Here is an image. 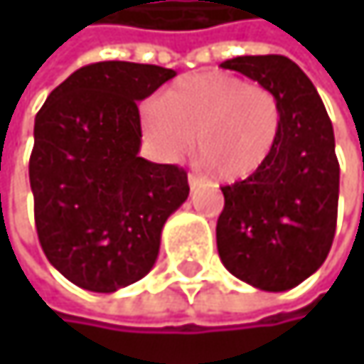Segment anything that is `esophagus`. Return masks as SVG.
I'll list each match as a JSON object with an SVG mask.
<instances>
[{"mask_svg":"<svg viewBox=\"0 0 364 364\" xmlns=\"http://www.w3.org/2000/svg\"><path fill=\"white\" fill-rule=\"evenodd\" d=\"M187 183H189V187H191V189H196V187H198V185L202 183V179H200L198 175L189 173V175H187Z\"/></svg>","mask_w":364,"mask_h":364,"instance_id":"obj_1","label":"esophagus"}]
</instances>
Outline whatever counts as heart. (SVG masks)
I'll return each mask as SVG.
<instances>
[{"instance_id": "1", "label": "heart", "mask_w": 364, "mask_h": 364, "mask_svg": "<svg viewBox=\"0 0 364 364\" xmlns=\"http://www.w3.org/2000/svg\"><path fill=\"white\" fill-rule=\"evenodd\" d=\"M141 128L164 160H181L193 149L225 181L259 175L272 160L280 132L278 97L247 80L208 71L183 77L160 101L141 109Z\"/></svg>"}]
</instances>
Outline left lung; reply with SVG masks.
Instances as JSON below:
<instances>
[{
  "instance_id": "obj_1",
  "label": "left lung",
  "mask_w": 364,
  "mask_h": 364,
  "mask_svg": "<svg viewBox=\"0 0 364 364\" xmlns=\"http://www.w3.org/2000/svg\"><path fill=\"white\" fill-rule=\"evenodd\" d=\"M269 88L282 132L267 166L223 185L217 251L223 265L261 291H289L327 259L339 198V162L327 109L310 77L287 56H236L221 63Z\"/></svg>"
}]
</instances>
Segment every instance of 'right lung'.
<instances>
[{
  "mask_svg": "<svg viewBox=\"0 0 364 364\" xmlns=\"http://www.w3.org/2000/svg\"><path fill=\"white\" fill-rule=\"evenodd\" d=\"M175 75L158 65L92 63L37 111L29 160L37 238L48 261L86 291L141 280L166 219L189 196L183 168L139 156L136 101Z\"/></svg>",
  "mask_w": 364,
  "mask_h": 364,
  "instance_id": "add662e5",
  "label": "right lung"
}]
</instances>
